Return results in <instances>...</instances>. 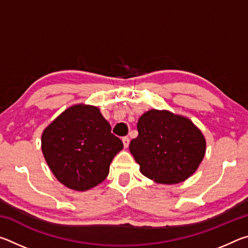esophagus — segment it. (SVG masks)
<instances>
[{
    "instance_id": "34e87169",
    "label": "esophagus",
    "mask_w": 248,
    "mask_h": 248,
    "mask_svg": "<svg viewBox=\"0 0 248 248\" xmlns=\"http://www.w3.org/2000/svg\"><path fill=\"white\" fill-rule=\"evenodd\" d=\"M123 143H124V148H128L129 143H130V139H129L128 137H124V138H123Z\"/></svg>"
}]
</instances>
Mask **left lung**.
<instances>
[{"instance_id": "left-lung-1", "label": "left lung", "mask_w": 248, "mask_h": 248, "mask_svg": "<svg viewBox=\"0 0 248 248\" xmlns=\"http://www.w3.org/2000/svg\"><path fill=\"white\" fill-rule=\"evenodd\" d=\"M138 132L130 142V152L141 173L157 183L184 182L204 156L202 133L185 117L152 109L140 117Z\"/></svg>"}]
</instances>
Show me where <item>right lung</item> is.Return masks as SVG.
Wrapping results in <instances>:
<instances>
[{
  "label": "right lung",
  "instance_id": "obj_1",
  "mask_svg": "<svg viewBox=\"0 0 248 248\" xmlns=\"http://www.w3.org/2000/svg\"><path fill=\"white\" fill-rule=\"evenodd\" d=\"M124 148L99 109L75 105L50 124L41 137L46 162L59 182L84 191L107 177L112 158Z\"/></svg>",
  "mask_w": 248,
  "mask_h": 248
}]
</instances>
